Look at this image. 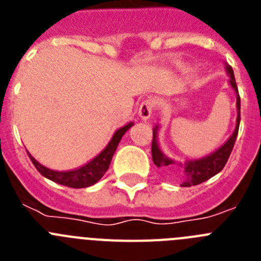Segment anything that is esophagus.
Instances as JSON below:
<instances>
[{
    "instance_id": "34e87169",
    "label": "esophagus",
    "mask_w": 261,
    "mask_h": 261,
    "mask_svg": "<svg viewBox=\"0 0 261 261\" xmlns=\"http://www.w3.org/2000/svg\"><path fill=\"white\" fill-rule=\"evenodd\" d=\"M154 108V100L153 99H146L144 102L140 105V108H138V116L142 121H146L149 117L151 116V112H153Z\"/></svg>"
}]
</instances>
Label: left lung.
Instances as JSON below:
<instances>
[{
  "mask_svg": "<svg viewBox=\"0 0 261 261\" xmlns=\"http://www.w3.org/2000/svg\"><path fill=\"white\" fill-rule=\"evenodd\" d=\"M227 74L230 77V85L234 89L235 94H237V110H238V116H237V125H235L234 133L230 136V138L220 149H217L209 155L204 156V158L195 159V161H187L184 163H176L175 161L170 159L163 154V151L159 147L158 140H156V135H158V126L153 129V142H151V156H153V162L156 167L162 168L165 174L167 175L170 179H175V180H180L181 187H191L197 186L212 176L217 175L218 172L225 167L227 159H229L230 154L234 147L235 140L238 136L239 130V123H241V96H239L238 86L235 82L234 71H232L231 66H226Z\"/></svg>",
  "mask_w": 261,
  "mask_h": 261,
  "instance_id": "obj_1",
  "label": "left lung"
}]
</instances>
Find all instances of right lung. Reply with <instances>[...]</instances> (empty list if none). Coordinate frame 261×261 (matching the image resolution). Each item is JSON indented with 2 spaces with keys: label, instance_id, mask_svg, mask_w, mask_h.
Listing matches in <instances>:
<instances>
[{
  "label": "right lung",
  "instance_id": "1",
  "mask_svg": "<svg viewBox=\"0 0 261 261\" xmlns=\"http://www.w3.org/2000/svg\"><path fill=\"white\" fill-rule=\"evenodd\" d=\"M133 123H129L124 125L123 128L117 129L115 135L112 136L111 141L108 142L107 146L103 149V151L98 154L93 161H90L82 167L77 168V170H70V171H55L47 168L45 166L40 165L31 154L29 153L31 162L36 167L39 172L43 176H45L49 180L55 181V183L62 184V186L70 187V188H86V187L93 186L96 181L100 180V177L106 174V171L110 167L111 159L114 156V153L116 151V147L119 145L120 140L124 136V133L128 130Z\"/></svg>",
  "mask_w": 261,
  "mask_h": 261
}]
</instances>
